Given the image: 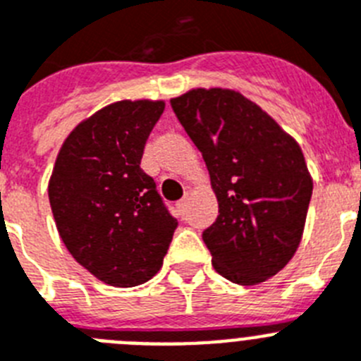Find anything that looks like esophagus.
<instances>
[{
	"mask_svg": "<svg viewBox=\"0 0 361 361\" xmlns=\"http://www.w3.org/2000/svg\"><path fill=\"white\" fill-rule=\"evenodd\" d=\"M188 202H190V195L188 193H184V197L177 202V208L180 209V212H184V209L188 208Z\"/></svg>",
	"mask_w": 361,
	"mask_h": 361,
	"instance_id": "34e87169",
	"label": "esophagus"
}]
</instances>
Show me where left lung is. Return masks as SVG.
Returning <instances> with one entry per match:
<instances>
[{"instance_id":"left-lung-1","label":"left lung","mask_w":361,"mask_h":361,"mask_svg":"<svg viewBox=\"0 0 361 361\" xmlns=\"http://www.w3.org/2000/svg\"><path fill=\"white\" fill-rule=\"evenodd\" d=\"M208 166L219 216L202 233L215 271L257 286L298 250L312 178L298 142L257 103L228 88H193L170 101Z\"/></svg>"}]
</instances>
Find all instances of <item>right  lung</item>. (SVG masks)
<instances>
[{
  "mask_svg": "<svg viewBox=\"0 0 361 361\" xmlns=\"http://www.w3.org/2000/svg\"><path fill=\"white\" fill-rule=\"evenodd\" d=\"M164 101H117L81 121L57 153L49 199L63 244L101 282L133 288L162 267L177 220L141 170Z\"/></svg>",
  "mask_w": 361,
  "mask_h": 361,
  "instance_id": "right-lung-1",
  "label": "right lung"
}]
</instances>
